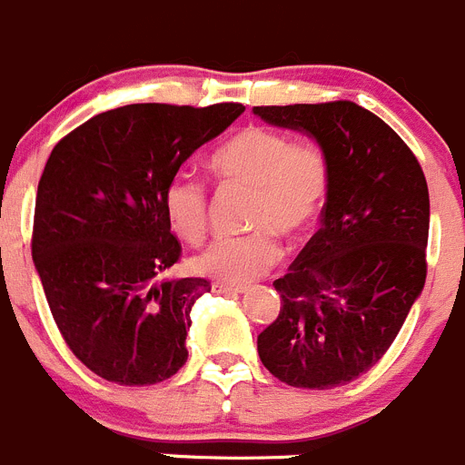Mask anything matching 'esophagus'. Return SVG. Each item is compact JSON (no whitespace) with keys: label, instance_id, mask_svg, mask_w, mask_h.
<instances>
[{"label":"esophagus","instance_id":"34e87169","mask_svg":"<svg viewBox=\"0 0 465 465\" xmlns=\"http://www.w3.org/2000/svg\"><path fill=\"white\" fill-rule=\"evenodd\" d=\"M212 291L219 292V295H240V292H246V285L225 283V281H214V283H212Z\"/></svg>","mask_w":465,"mask_h":465}]
</instances>
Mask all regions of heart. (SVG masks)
I'll return each mask as SVG.
<instances>
[{
	"instance_id": "heart-1",
	"label": "heart",
	"mask_w": 465,
	"mask_h": 465,
	"mask_svg": "<svg viewBox=\"0 0 465 465\" xmlns=\"http://www.w3.org/2000/svg\"><path fill=\"white\" fill-rule=\"evenodd\" d=\"M223 184L253 186L246 223L251 232L216 237L193 255V272L225 283H249L281 258L276 235L300 237L325 207L330 165L316 143H292L281 131L246 126L225 140L210 159ZM168 223L184 242H200L210 221L207 186L193 173H174L163 189Z\"/></svg>"
}]
</instances>
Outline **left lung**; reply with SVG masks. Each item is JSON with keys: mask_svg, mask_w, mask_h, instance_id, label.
Here are the masks:
<instances>
[{"mask_svg": "<svg viewBox=\"0 0 465 465\" xmlns=\"http://www.w3.org/2000/svg\"><path fill=\"white\" fill-rule=\"evenodd\" d=\"M253 114L311 135L330 165L321 230L274 281L281 311L258 355L285 385H348L385 355L424 288L427 180L411 147L352 101L255 105Z\"/></svg>", "mask_w": 465, "mask_h": 465, "instance_id": "left-lung-1", "label": "left lung"}]
</instances>
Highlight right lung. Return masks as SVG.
Returning <instances> with one entry per match:
<instances>
[{
    "label": "right lung",
    "instance_id": "add662e5",
    "mask_svg": "<svg viewBox=\"0 0 465 465\" xmlns=\"http://www.w3.org/2000/svg\"><path fill=\"white\" fill-rule=\"evenodd\" d=\"M242 104H134L54 144L34 212L32 255L66 346L117 385H154L184 366L191 306L207 279H161L180 261L163 189Z\"/></svg>",
    "mask_w": 465,
    "mask_h": 465
}]
</instances>
